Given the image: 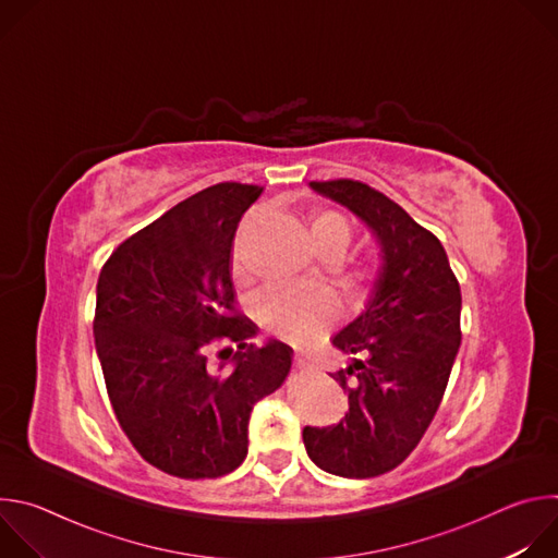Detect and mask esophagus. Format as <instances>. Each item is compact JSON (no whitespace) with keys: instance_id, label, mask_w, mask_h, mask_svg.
Masks as SVG:
<instances>
[{"instance_id":"1","label":"esophagus","mask_w":558,"mask_h":558,"mask_svg":"<svg viewBox=\"0 0 558 558\" xmlns=\"http://www.w3.org/2000/svg\"><path fill=\"white\" fill-rule=\"evenodd\" d=\"M293 366H295V368H304L306 362H304L302 357H293Z\"/></svg>"}]
</instances>
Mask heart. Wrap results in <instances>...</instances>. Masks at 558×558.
<instances>
[{
    "label": "heart",
    "instance_id": "b5f03b06",
    "mask_svg": "<svg viewBox=\"0 0 558 558\" xmlns=\"http://www.w3.org/2000/svg\"><path fill=\"white\" fill-rule=\"evenodd\" d=\"M308 225L317 254H344L351 243V225L344 216L317 211L311 216ZM254 311L263 327L295 342H311L336 320L338 300L327 287H271L256 298Z\"/></svg>",
    "mask_w": 558,
    "mask_h": 558
}]
</instances>
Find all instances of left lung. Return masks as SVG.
<instances>
[{
	"label": "left lung",
	"instance_id": "8db88e82",
	"mask_svg": "<svg viewBox=\"0 0 558 558\" xmlns=\"http://www.w3.org/2000/svg\"><path fill=\"white\" fill-rule=\"evenodd\" d=\"M308 187L355 214L379 245L373 293L333 338L353 355L331 373L349 411L340 424L302 430L317 468L366 480L400 465L430 426L461 344V291L441 243L400 205L347 179Z\"/></svg>",
	"mask_w": 558,
	"mask_h": 558
}]
</instances>
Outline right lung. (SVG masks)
I'll use <instances>...</instances> for the list:
<instances>
[{
    "instance_id": "1",
    "label": "right lung",
    "mask_w": 558,
    "mask_h": 558,
    "mask_svg": "<svg viewBox=\"0 0 558 558\" xmlns=\"http://www.w3.org/2000/svg\"><path fill=\"white\" fill-rule=\"evenodd\" d=\"M263 187L218 183L125 243L97 282L95 344L114 415L138 454L181 480H214L247 457L254 404L291 368L278 340L233 311L231 247ZM223 344L221 362L208 347Z\"/></svg>"
}]
</instances>
